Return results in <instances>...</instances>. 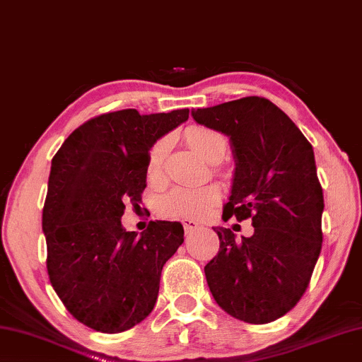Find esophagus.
Here are the masks:
<instances>
[{
	"label": "esophagus",
	"mask_w": 362,
	"mask_h": 362,
	"mask_svg": "<svg viewBox=\"0 0 362 362\" xmlns=\"http://www.w3.org/2000/svg\"><path fill=\"white\" fill-rule=\"evenodd\" d=\"M182 223H183V228H185L187 235H190V233H193L194 230H198V228H199L198 223L194 221H190V219H183Z\"/></svg>",
	"instance_id": "34e87169"
}]
</instances>
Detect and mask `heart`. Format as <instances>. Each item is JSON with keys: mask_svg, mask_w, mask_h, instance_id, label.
Returning a JSON list of instances; mask_svg holds the SVG:
<instances>
[{"mask_svg": "<svg viewBox=\"0 0 362 362\" xmlns=\"http://www.w3.org/2000/svg\"><path fill=\"white\" fill-rule=\"evenodd\" d=\"M187 141L208 163L221 160L227 150V143L221 134L203 127L188 130ZM168 150L169 139H160L154 143L150 158H148V177H150V180L158 182L163 175V164ZM221 198L222 190L216 183H208V185L198 188L177 187L159 198L158 211L164 217L203 221L214 211Z\"/></svg>", "mask_w": 362, "mask_h": 362, "instance_id": "obj_1", "label": "heart"}]
</instances>
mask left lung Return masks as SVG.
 I'll list each match as a JSON object with an SVG mask.
<instances>
[{"instance_id": "8db88e82", "label": "left lung", "mask_w": 362, "mask_h": 362, "mask_svg": "<svg viewBox=\"0 0 362 362\" xmlns=\"http://www.w3.org/2000/svg\"><path fill=\"white\" fill-rule=\"evenodd\" d=\"M198 124L230 139L232 194L222 219H251L255 233L235 240L214 227L221 248L204 274L232 317L267 324L301 300L322 248L324 194L311 143L293 120L261 96L192 111Z\"/></svg>"}]
</instances>
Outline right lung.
Returning a JSON list of instances; mask_svg holds the SVG:
<instances>
[{
    "label": "right lung",
    "instance_id": "1",
    "mask_svg": "<svg viewBox=\"0 0 362 362\" xmlns=\"http://www.w3.org/2000/svg\"><path fill=\"white\" fill-rule=\"evenodd\" d=\"M188 114H101L51 160L42 221L49 282L67 311L96 332L129 330L153 311L163 266L183 243L180 222L151 221L136 237L120 217L125 203L141 202L150 148Z\"/></svg>",
    "mask_w": 362,
    "mask_h": 362
}]
</instances>
